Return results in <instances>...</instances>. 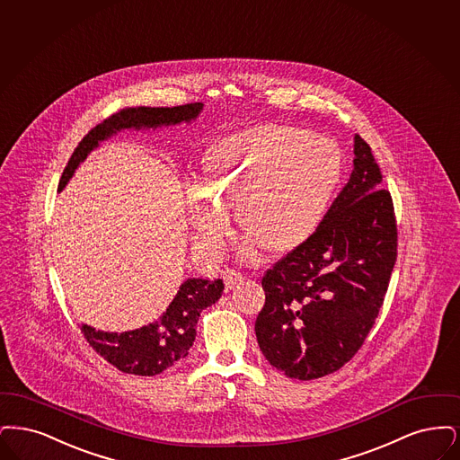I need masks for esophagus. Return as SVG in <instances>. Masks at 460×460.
Returning <instances> with one entry per match:
<instances>
[{"label":"esophagus","instance_id":"1","mask_svg":"<svg viewBox=\"0 0 460 460\" xmlns=\"http://www.w3.org/2000/svg\"><path fill=\"white\" fill-rule=\"evenodd\" d=\"M223 280H225V288L226 290H232V288H235V287H239L240 283L243 281V277L237 273L235 270H226L225 273H223Z\"/></svg>","mask_w":460,"mask_h":460}]
</instances>
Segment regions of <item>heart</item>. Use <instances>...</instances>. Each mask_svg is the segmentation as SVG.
I'll use <instances>...</instances> for the list:
<instances>
[{"instance_id": "b5f03b06", "label": "heart", "mask_w": 460, "mask_h": 460, "mask_svg": "<svg viewBox=\"0 0 460 460\" xmlns=\"http://www.w3.org/2000/svg\"><path fill=\"white\" fill-rule=\"evenodd\" d=\"M341 177L333 142L285 123H261L218 140L187 204L200 245L213 249L234 208L240 232L270 254L309 239Z\"/></svg>"}]
</instances>
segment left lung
<instances>
[{
	"label": "left lung",
	"mask_w": 460,
	"mask_h": 460,
	"mask_svg": "<svg viewBox=\"0 0 460 460\" xmlns=\"http://www.w3.org/2000/svg\"><path fill=\"white\" fill-rule=\"evenodd\" d=\"M354 155L352 175L316 232L261 280L266 302L256 337L264 358L288 378L316 380L358 354L397 261L394 200L360 136Z\"/></svg>",
	"instance_id": "left-lung-1"
}]
</instances>
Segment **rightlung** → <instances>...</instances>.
I'll return each mask as SVG.
<instances>
[{"label": "right lung", "mask_w": 460, "mask_h": 460, "mask_svg": "<svg viewBox=\"0 0 460 460\" xmlns=\"http://www.w3.org/2000/svg\"><path fill=\"white\" fill-rule=\"evenodd\" d=\"M202 102H190L173 108H125L110 119L101 121L75 147L61 175L58 190L72 179L87 155L100 146L101 140L111 137L123 128H158L161 125H177L198 119ZM223 281L189 279L180 285L179 292L166 307L160 320L149 323L139 330L108 333L87 324L80 326L84 339L121 373L137 376H155L172 367L177 360L189 354L196 340V324L200 313L213 305L223 294Z\"/></svg>", "instance_id": "1"}]
</instances>
